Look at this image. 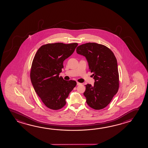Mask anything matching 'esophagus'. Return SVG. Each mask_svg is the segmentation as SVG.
Returning a JSON list of instances; mask_svg holds the SVG:
<instances>
[{"label":"esophagus","instance_id":"obj_1","mask_svg":"<svg viewBox=\"0 0 148 148\" xmlns=\"http://www.w3.org/2000/svg\"><path fill=\"white\" fill-rule=\"evenodd\" d=\"M77 85H80L81 84V83H79V82H77Z\"/></svg>","mask_w":148,"mask_h":148}]
</instances>
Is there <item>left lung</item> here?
Segmentation results:
<instances>
[{
  "mask_svg": "<svg viewBox=\"0 0 148 148\" xmlns=\"http://www.w3.org/2000/svg\"><path fill=\"white\" fill-rule=\"evenodd\" d=\"M76 51L77 54L86 58L89 70L94 73V86L85 85L84 95L86 103L97 110L105 108L119 89V73L115 55L108 47L95 42L80 45Z\"/></svg>",
  "mask_w": 148,
  "mask_h": 148,
  "instance_id": "left-lung-1",
  "label": "left lung"
}]
</instances>
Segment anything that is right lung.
Here are the masks:
<instances>
[{
	"mask_svg": "<svg viewBox=\"0 0 148 148\" xmlns=\"http://www.w3.org/2000/svg\"><path fill=\"white\" fill-rule=\"evenodd\" d=\"M77 43L62 42L42 45L34 57L30 71L31 83L35 92L47 108L61 109L66 99L77 85L75 81H66L60 73L63 62L75 51Z\"/></svg>",
	"mask_w": 148,
	"mask_h": 148,
	"instance_id": "1",
	"label": "right lung"
}]
</instances>
